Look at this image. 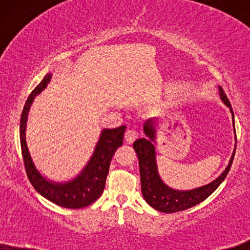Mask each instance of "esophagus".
Masks as SVG:
<instances>
[{
  "instance_id": "esophagus-1",
  "label": "esophagus",
  "mask_w": 250,
  "mask_h": 250,
  "mask_svg": "<svg viewBox=\"0 0 250 250\" xmlns=\"http://www.w3.org/2000/svg\"><path fill=\"white\" fill-rule=\"evenodd\" d=\"M138 135H139L138 132L134 131V129H128V131L125 132V135H124L125 141L128 142V143L134 142L135 140L138 139Z\"/></svg>"
}]
</instances>
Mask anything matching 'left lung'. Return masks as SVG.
I'll return each mask as SVG.
<instances>
[{
	"label": "left lung",
	"mask_w": 250,
	"mask_h": 250,
	"mask_svg": "<svg viewBox=\"0 0 250 250\" xmlns=\"http://www.w3.org/2000/svg\"><path fill=\"white\" fill-rule=\"evenodd\" d=\"M218 91H220L221 100L223 101L225 105L230 108L234 127V115L233 111H232L230 101L225 95L223 88L218 86ZM157 122H158L157 118H149L148 121H146L145 124H143V132H145L146 139H138L133 143V146H134L139 159L142 196L146 203L155 209L163 211V213H175V211L184 210L196 206V205L209 197L217 189L218 186L227 177L229 170L231 168L232 162H233L234 158L235 146H237L234 145L233 152H232V156L225 169L221 173L220 176L211 181L210 183L191 190L173 189V188L168 187L164 182L158 173L155 146L157 133L156 125H158ZM235 141H237V136H235Z\"/></svg>",
	"instance_id": "1"
}]
</instances>
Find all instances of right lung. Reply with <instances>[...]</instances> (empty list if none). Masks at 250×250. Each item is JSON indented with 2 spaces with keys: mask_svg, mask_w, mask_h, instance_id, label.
Returning a JSON list of instances; mask_svg holds the SVG:
<instances>
[{
  "mask_svg": "<svg viewBox=\"0 0 250 250\" xmlns=\"http://www.w3.org/2000/svg\"><path fill=\"white\" fill-rule=\"evenodd\" d=\"M52 74L47 73L27 99L20 118V146L27 176L37 192L56 205L64 208H83L94 203L104 192L105 179L112 156L123 145L125 126L117 128H104L100 133L97 146L81 173L66 182H56L43 176L36 168L26 141V126L28 114L35 97L50 83Z\"/></svg>",
  "mask_w": 250,
  "mask_h": 250,
  "instance_id": "obj_1",
  "label": "right lung"
}]
</instances>
